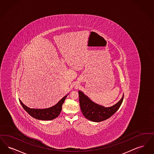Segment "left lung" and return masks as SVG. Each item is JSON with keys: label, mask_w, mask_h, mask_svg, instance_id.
Returning <instances> with one entry per match:
<instances>
[{"label": "left lung", "mask_w": 154, "mask_h": 154, "mask_svg": "<svg viewBox=\"0 0 154 154\" xmlns=\"http://www.w3.org/2000/svg\"><path fill=\"white\" fill-rule=\"evenodd\" d=\"M80 109L83 116L89 120L100 122L107 120L120 107L124 100V95L119 102L111 107H105L95 103L83 92L79 91Z\"/></svg>", "instance_id": "obj_1"}]
</instances>
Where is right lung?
I'll list each match as a JSON object with an SVG mask.
<instances>
[{
	"mask_svg": "<svg viewBox=\"0 0 154 154\" xmlns=\"http://www.w3.org/2000/svg\"><path fill=\"white\" fill-rule=\"evenodd\" d=\"M67 97V95L64 96L54 106L44 109H30L25 105L20 100H19L22 106L25 109V110L34 119L40 120H52L57 117L60 114L62 109V105Z\"/></svg>",
	"mask_w": 154,
	"mask_h": 154,
	"instance_id": "right-lung-1",
	"label": "right lung"
}]
</instances>
